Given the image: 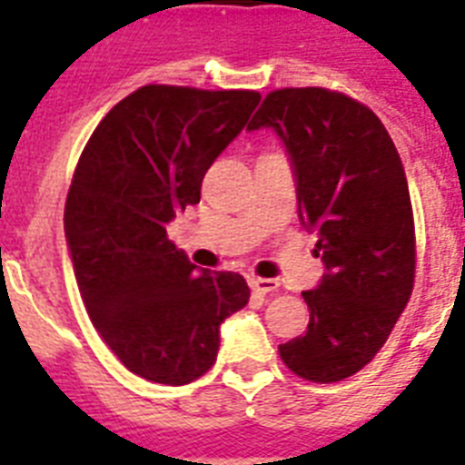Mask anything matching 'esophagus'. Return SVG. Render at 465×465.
<instances>
[{
    "label": "esophagus",
    "instance_id": "esophagus-1",
    "mask_svg": "<svg viewBox=\"0 0 465 465\" xmlns=\"http://www.w3.org/2000/svg\"><path fill=\"white\" fill-rule=\"evenodd\" d=\"M248 284H251L252 292H258V293L277 292V286H279L274 279H262V277H251L248 279Z\"/></svg>",
    "mask_w": 465,
    "mask_h": 465
}]
</instances>
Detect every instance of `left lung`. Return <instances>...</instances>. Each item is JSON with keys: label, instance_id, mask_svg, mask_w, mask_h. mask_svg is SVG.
I'll return each mask as SVG.
<instances>
[{"label": "left lung", "instance_id": "8db88e82", "mask_svg": "<svg viewBox=\"0 0 465 465\" xmlns=\"http://www.w3.org/2000/svg\"><path fill=\"white\" fill-rule=\"evenodd\" d=\"M274 128L296 173L298 220L327 274L303 292L308 331L279 346L293 375L341 382L377 356L409 303L416 224L401 157L363 102L327 88L272 90L248 128Z\"/></svg>", "mask_w": 465, "mask_h": 465}]
</instances>
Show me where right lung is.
Returning a JSON list of instances; mask_svg holds the SVG:
<instances>
[{
    "instance_id": "obj_1",
    "label": "right lung",
    "mask_w": 465,
    "mask_h": 465,
    "mask_svg": "<svg viewBox=\"0 0 465 465\" xmlns=\"http://www.w3.org/2000/svg\"><path fill=\"white\" fill-rule=\"evenodd\" d=\"M255 90L143 85L109 109L75 164L64 232L85 311L131 372L188 384L217 361L220 324L251 289L195 272L167 224L258 107Z\"/></svg>"
}]
</instances>
